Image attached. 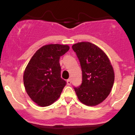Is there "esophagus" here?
<instances>
[{"label":"esophagus","mask_w":135,"mask_h":135,"mask_svg":"<svg viewBox=\"0 0 135 135\" xmlns=\"http://www.w3.org/2000/svg\"><path fill=\"white\" fill-rule=\"evenodd\" d=\"M66 83H67V84L69 85V86H70V85L71 84V80H70V79H68L67 80H66Z\"/></svg>","instance_id":"1"}]
</instances>
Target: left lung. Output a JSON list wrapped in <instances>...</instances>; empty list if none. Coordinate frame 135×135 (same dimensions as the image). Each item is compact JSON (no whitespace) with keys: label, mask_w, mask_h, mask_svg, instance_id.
Segmentation results:
<instances>
[{"label":"left lung","mask_w":135,"mask_h":135,"mask_svg":"<svg viewBox=\"0 0 135 135\" xmlns=\"http://www.w3.org/2000/svg\"><path fill=\"white\" fill-rule=\"evenodd\" d=\"M81 66L83 80L74 87L78 99L88 106L104 101L114 83V72L107 56L100 48L89 42L72 46Z\"/></svg>","instance_id":"1"}]
</instances>
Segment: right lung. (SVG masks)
Masks as SVG:
<instances>
[{
    "label": "right lung",
    "instance_id": "add662e5",
    "mask_svg": "<svg viewBox=\"0 0 135 135\" xmlns=\"http://www.w3.org/2000/svg\"><path fill=\"white\" fill-rule=\"evenodd\" d=\"M69 49L67 45H46L37 51L28 63L23 75L24 86L30 98L39 106L53 103L65 86L59 61Z\"/></svg>",
    "mask_w": 135,
    "mask_h": 135
}]
</instances>
